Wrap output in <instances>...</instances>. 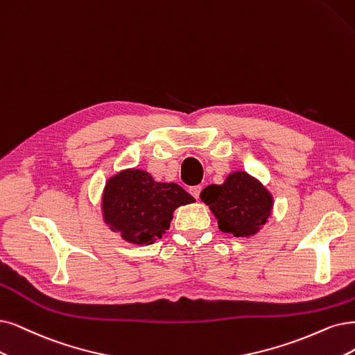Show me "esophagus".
Segmentation results:
<instances>
[{
  "label": "esophagus",
  "mask_w": 355,
  "mask_h": 355,
  "mask_svg": "<svg viewBox=\"0 0 355 355\" xmlns=\"http://www.w3.org/2000/svg\"><path fill=\"white\" fill-rule=\"evenodd\" d=\"M200 191H202V186H194V187H190V194L193 196L194 199H199Z\"/></svg>",
  "instance_id": "34e87169"
}]
</instances>
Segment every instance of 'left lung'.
<instances>
[{
	"label": "left lung",
	"mask_w": 355,
	"mask_h": 355,
	"mask_svg": "<svg viewBox=\"0 0 355 355\" xmlns=\"http://www.w3.org/2000/svg\"><path fill=\"white\" fill-rule=\"evenodd\" d=\"M200 199L218 219L219 230L234 237H253L266 224L273 207L268 189L245 171L231 173L224 184L207 186Z\"/></svg>",
	"instance_id": "left-lung-1"
}]
</instances>
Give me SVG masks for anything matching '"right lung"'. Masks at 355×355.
<instances>
[{"label":"right lung","mask_w":355,"mask_h":355,"mask_svg":"<svg viewBox=\"0 0 355 355\" xmlns=\"http://www.w3.org/2000/svg\"><path fill=\"white\" fill-rule=\"evenodd\" d=\"M196 202L175 182H157L148 171L124 169L102 193V214L111 231L131 244H153L169 228L177 207Z\"/></svg>","instance_id":"add662e5"}]
</instances>
